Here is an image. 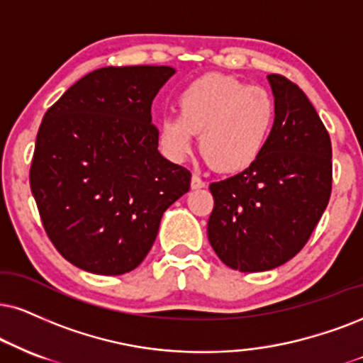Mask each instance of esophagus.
<instances>
[{"label":"esophagus","mask_w":363,"mask_h":363,"mask_svg":"<svg viewBox=\"0 0 363 363\" xmlns=\"http://www.w3.org/2000/svg\"><path fill=\"white\" fill-rule=\"evenodd\" d=\"M205 186H207V183H205L199 174H194V177H191V189L199 190V189H205Z\"/></svg>","instance_id":"esophagus-1"}]
</instances>
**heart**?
Masks as SVG:
<instances>
[{
    "mask_svg": "<svg viewBox=\"0 0 363 363\" xmlns=\"http://www.w3.org/2000/svg\"><path fill=\"white\" fill-rule=\"evenodd\" d=\"M178 107L180 116H167L160 124L164 153L183 160L200 134L203 156L222 173L242 172L256 163L277 118V102L267 89L220 74L191 82L178 97Z\"/></svg>",
    "mask_w": 363,
    "mask_h": 363,
    "instance_id": "heart-1",
    "label": "heart"
}]
</instances>
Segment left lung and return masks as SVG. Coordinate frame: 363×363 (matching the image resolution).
Masks as SVG:
<instances>
[{
  "instance_id": "1",
  "label": "left lung",
  "mask_w": 363,
  "mask_h": 363,
  "mask_svg": "<svg viewBox=\"0 0 363 363\" xmlns=\"http://www.w3.org/2000/svg\"><path fill=\"white\" fill-rule=\"evenodd\" d=\"M277 102L269 143L242 173L210 185L207 235L225 266L269 271L305 247L332 194V141L306 94L267 75Z\"/></svg>"
}]
</instances>
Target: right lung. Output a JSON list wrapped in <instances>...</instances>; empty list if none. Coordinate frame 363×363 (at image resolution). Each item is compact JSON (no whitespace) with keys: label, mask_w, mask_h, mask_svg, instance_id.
<instances>
[{"label":"right lung","mask_w":363,"mask_h":363,"mask_svg":"<svg viewBox=\"0 0 363 363\" xmlns=\"http://www.w3.org/2000/svg\"><path fill=\"white\" fill-rule=\"evenodd\" d=\"M167 65L104 67L43 116L30 168L45 232L67 261L94 274L133 271L191 173L163 158L151 104Z\"/></svg>","instance_id":"right-lung-1"}]
</instances>
